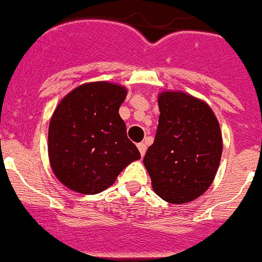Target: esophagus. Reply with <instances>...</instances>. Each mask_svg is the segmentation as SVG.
I'll use <instances>...</instances> for the list:
<instances>
[{"instance_id":"obj_1","label":"esophagus","mask_w":262,"mask_h":262,"mask_svg":"<svg viewBox=\"0 0 262 262\" xmlns=\"http://www.w3.org/2000/svg\"><path fill=\"white\" fill-rule=\"evenodd\" d=\"M137 148H138V150H140V153H141V156H144L145 151H146V144H144V142H140V144H137Z\"/></svg>"}]
</instances>
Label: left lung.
<instances>
[{"instance_id": "1", "label": "left lung", "mask_w": 262, "mask_h": 262, "mask_svg": "<svg viewBox=\"0 0 262 262\" xmlns=\"http://www.w3.org/2000/svg\"><path fill=\"white\" fill-rule=\"evenodd\" d=\"M158 107L157 133L144 157L145 168L162 200L190 202L206 192L219 169V121L206 102L182 92H162Z\"/></svg>"}]
</instances>
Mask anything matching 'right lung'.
Listing matches in <instances>:
<instances>
[{"instance_id": "add662e5", "label": "right lung", "mask_w": 262, "mask_h": 262, "mask_svg": "<svg viewBox=\"0 0 262 262\" xmlns=\"http://www.w3.org/2000/svg\"><path fill=\"white\" fill-rule=\"evenodd\" d=\"M126 93L124 86L106 81L83 83L53 113L48 135L50 166L73 192L97 194L141 158L118 114Z\"/></svg>"}]
</instances>
